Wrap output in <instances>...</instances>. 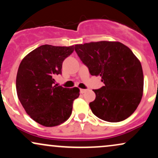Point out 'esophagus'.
I'll return each instance as SVG.
<instances>
[{
  "label": "esophagus",
  "instance_id": "34e87169",
  "mask_svg": "<svg viewBox=\"0 0 158 158\" xmlns=\"http://www.w3.org/2000/svg\"><path fill=\"white\" fill-rule=\"evenodd\" d=\"M86 89H80V93L81 94H84L85 91H86Z\"/></svg>",
  "mask_w": 158,
  "mask_h": 158
}]
</instances>
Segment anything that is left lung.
<instances>
[{"label":"left lung","instance_id":"obj_1","mask_svg":"<svg viewBox=\"0 0 158 158\" xmlns=\"http://www.w3.org/2000/svg\"><path fill=\"white\" fill-rule=\"evenodd\" d=\"M75 51L90 75L100 76L105 85L93 90L96 99L89 106L102 120H124L137 109L143 97V73L140 62L128 47L117 41L77 44Z\"/></svg>","mask_w":158,"mask_h":158}]
</instances>
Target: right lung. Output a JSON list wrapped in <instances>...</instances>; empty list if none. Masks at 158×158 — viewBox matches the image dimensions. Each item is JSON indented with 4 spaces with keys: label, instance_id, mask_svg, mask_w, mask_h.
<instances>
[{
    "label": "right lung",
    "instance_id": "obj_1",
    "mask_svg": "<svg viewBox=\"0 0 158 158\" xmlns=\"http://www.w3.org/2000/svg\"><path fill=\"white\" fill-rule=\"evenodd\" d=\"M73 50V46L41 45L25 56L19 65L18 97L27 114L40 125L59 126L71 115L79 89L57 86L54 78L61 74L63 61Z\"/></svg>",
    "mask_w": 158,
    "mask_h": 158
}]
</instances>
